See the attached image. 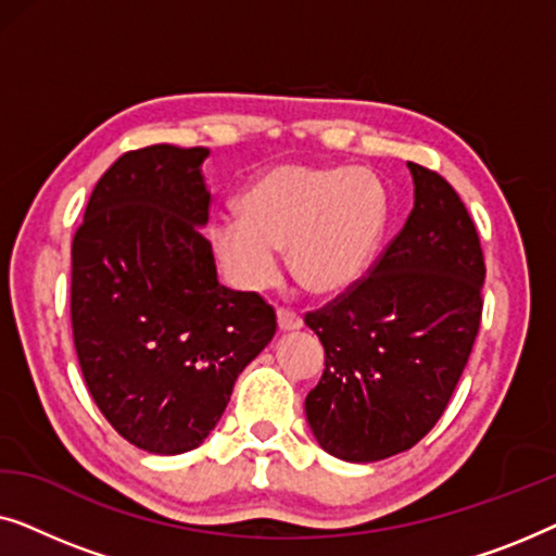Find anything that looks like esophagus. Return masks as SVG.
<instances>
[{
  "instance_id": "1",
  "label": "esophagus",
  "mask_w": 556,
  "mask_h": 556,
  "mask_svg": "<svg viewBox=\"0 0 556 556\" xmlns=\"http://www.w3.org/2000/svg\"><path fill=\"white\" fill-rule=\"evenodd\" d=\"M301 326H303V318L295 314L293 308H286V306L278 308V329L280 331H295V329H301Z\"/></svg>"
}]
</instances>
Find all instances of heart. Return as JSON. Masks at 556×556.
Masks as SVG:
<instances>
[{
  "instance_id": "heart-1",
  "label": "heart",
  "mask_w": 556,
  "mask_h": 556,
  "mask_svg": "<svg viewBox=\"0 0 556 556\" xmlns=\"http://www.w3.org/2000/svg\"><path fill=\"white\" fill-rule=\"evenodd\" d=\"M238 217L212 230L217 261L235 283H270L276 250H288L299 286L329 295L352 286L375 255L387 223V192L367 169L273 166L240 194Z\"/></svg>"
}]
</instances>
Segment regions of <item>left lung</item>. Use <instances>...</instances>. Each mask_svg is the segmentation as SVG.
<instances>
[{
  "instance_id": "1",
  "label": "left lung",
  "mask_w": 556,
  "mask_h": 556,
  "mask_svg": "<svg viewBox=\"0 0 556 556\" xmlns=\"http://www.w3.org/2000/svg\"><path fill=\"white\" fill-rule=\"evenodd\" d=\"M415 207L371 263L306 326L324 375L306 397L318 445L349 463L405 453L435 428L473 352L485 263L458 192L407 162Z\"/></svg>"
}]
</instances>
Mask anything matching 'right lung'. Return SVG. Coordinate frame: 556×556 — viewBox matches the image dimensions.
Here are the masks:
<instances>
[{
  "mask_svg": "<svg viewBox=\"0 0 556 556\" xmlns=\"http://www.w3.org/2000/svg\"><path fill=\"white\" fill-rule=\"evenodd\" d=\"M210 151H126L98 179L73 235L71 321L88 392L141 451L187 453L223 417L235 379L276 333L255 291L217 280L200 227Z\"/></svg>",
  "mask_w": 556,
  "mask_h": 556,
  "instance_id": "right-lung-1",
  "label": "right lung"
}]
</instances>
